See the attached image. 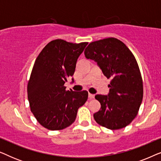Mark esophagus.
I'll return each instance as SVG.
<instances>
[{
    "mask_svg": "<svg viewBox=\"0 0 161 161\" xmlns=\"http://www.w3.org/2000/svg\"><path fill=\"white\" fill-rule=\"evenodd\" d=\"M89 100H92V99H94V94H89Z\"/></svg>",
    "mask_w": 161,
    "mask_h": 161,
    "instance_id": "obj_1",
    "label": "esophagus"
}]
</instances>
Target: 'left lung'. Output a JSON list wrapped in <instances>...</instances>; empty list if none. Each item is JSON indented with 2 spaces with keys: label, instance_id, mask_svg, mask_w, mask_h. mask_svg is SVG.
I'll list each match as a JSON object with an SVG mask.
<instances>
[{
  "label": "left lung",
  "instance_id": "left-lung-1",
  "mask_svg": "<svg viewBox=\"0 0 161 161\" xmlns=\"http://www.w3.org/2000/svg\"><path fill=\"white\" fill-rule=\"evenodd\" d=\"M84 55L97 61L103 75L111 78L108 95L95 96L101 108L94 114V120L113 130L125 127L137 116L144 93L135 56L125 43L114 37L89 43Z\"/></svg>",
  "mask_w": 161,
  "mask_h": 161
}]
</instances>
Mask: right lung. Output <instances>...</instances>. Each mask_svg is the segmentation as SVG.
I'll list each match as a JSON object with an SVG mask.
<instances>
[{
	"instance_id": "obj_1",
	"label": "right lung",
	"mask_w": 161,
	"mask_h": 161,
	"mask_svg": "<svg viewBox=\"0 0 161 161\" xmlns=\"http://www.w3.org/2000/svg\"><path fill=\"white\" fill-rule=\"evenodd\" d=\"M87 44L55 39L35 61L28 82V99L31 111L45 128L60 130L69 127L86 102V91H67L64 83L73 75L77 60Z\"/></svg>"
}]
</instances>
